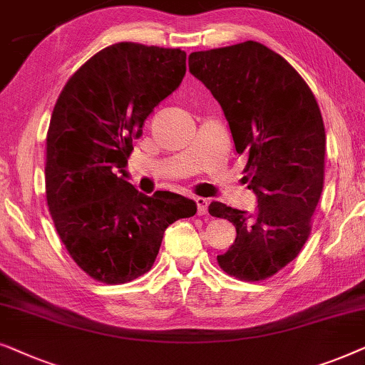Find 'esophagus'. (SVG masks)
I'll return each mask as SVG.
<instances>
[{"label": "esophagus", "instance_id": "esophagus-1", "mask_svg": "<svg viewBox=\"0 0 365 365\" xmlns=\"http://www.w3.org/2000/svg\"><path fill=\"white\" fill-rule=\"evenodd\" d=\"M195 203H197V213H198V215H205V213L208 212V200H207V198L197 197Z\"/></svg>", "mask_w": 365, "mask_h": 365}]
</instances>
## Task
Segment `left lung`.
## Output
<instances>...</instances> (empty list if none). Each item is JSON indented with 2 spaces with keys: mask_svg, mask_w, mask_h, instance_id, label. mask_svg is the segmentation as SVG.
I'll list each match as a JSON object with an SVG mask.
<instances>
[{
  "mask_svg": "<svg viewBox=\"0 0 365 365\" xmlns=\"http://www.w3.org/2000/svg\"><path fill=\"white\" fill-rule=\"evenodd\" d=\"M188 70L210 90L230 126L255 212L212 202L237 237L218 265L240 280H265L290 264L309 239L324 187L325 130L315 96L279 53L257 41L195 51Z\"/></svg>",
  "mask_w": 365,
  "mask_h": 365,
  "instance_id": "8db88e82",
  "label": "left lung"
}]
</instances>
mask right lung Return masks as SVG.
I'll return each instance as SVG.
<instances>
[{
	"mask_svg": "<svg viewBox=\"0 0 365 365\" xmlns=\"http://www.w3.org/2000/svg\"><path fill=\"white\" fill-rule=\"evenodd\" d=\"M185 61L178 48L115 43L68 80L53 108L48 208L71 259L103 284L147 274L167 227L197 213L178 193H140L125 170L147 116L182 83Z\"/></svg>",
	"mask_w": 365,
	"mask_h": 365,
	"instance_id": "1",
	"label": "right lung"
}]
</instances>
